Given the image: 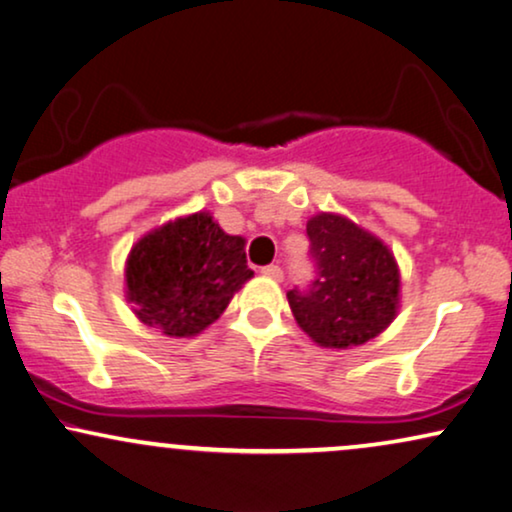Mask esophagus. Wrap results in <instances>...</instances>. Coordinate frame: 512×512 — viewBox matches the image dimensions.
Wrapping results in <instances>:
<instances>
[{"mask_svg":"<svg viewBox=\"0 0 512 512\" xmlns=\"http://www.w3.org/2000/svg\"><path fill=\"white\" fill-rule=\"evenodd\" d=\"M262 274L267 278H274V281H281L283 278V269L278 267V264H269V267L262 269Z\"/></svg>","mask_w":512,"mask_h":512,"instance_id":"obj_1","label":"esophagus"}]
</instances>
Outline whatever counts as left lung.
<instances>
[{"instance_id": "8db88e82", "label": "left lung", "mask_w": 512, "mask_h": 512, "mask_svg": "<svg viewBox=\"0 0 512 512\" xmlns=\"http://www.w3.org/2000/svg\"><path fill=\"white\" fill-rule=\"evenodd\" d=\"M316 281L290 290L297 325L323 349H351L379 337L400 304V269L384 241L349 217L318 213L306 222Z\"/></svg>"}]
</instances>
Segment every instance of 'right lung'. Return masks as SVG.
Returning <instances> with one entry per match:
<instances>
[{"mask_svg":"<svg viewBox=\"0 0 512 512\" xmlns=\"http://www.w3.org/2000/svg\"><path fill=\"white\" fill-rule=\"evenodd\" d=\"M252 278L245 238L229 236L210 213L152 229L126 260V299L135 316L166 337H196L220 318Z\"/></svg>","mask_w":512,"mask_h":512,"instance_id":"add662e5","label":"right lung"}]
</instances>
